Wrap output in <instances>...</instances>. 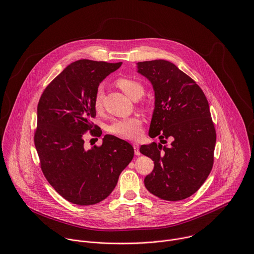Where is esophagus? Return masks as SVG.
<instances>
[{"instance_id":"obj_1","label":"esophagus","mask_w":254,"mask_h":254,"mask_svg":"<svg viewBox=\"0 0 254 254\" xmlns=\"http://www.w3.org/2000/svg\"><path fill=\"white\" fill-rule=\"evenodd\" d=\"M133 147H134L135 154H136V155H140L141 152H140V149H139V145H138L137 143H133Z\"/></svg>"}]
</instances>
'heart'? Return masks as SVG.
Listing matches in <instances>:
<instances>
[{
	"mask_svg": "<svg viewBox=\"0 0 254 254\" xmlns=\"http://www.w3.org/2000/svg\"><path fill=\"white\" fill-rule=\"evenodd\" d=\"M116 85L132 100L136 98H141L145 92L144 86L140 82L131 78H119L116 81ZM103 98V89L99 88L94 98V106L96 109L99 110L102 109ZM108 131L109 134L123 139L136 140L142 135V120L138 116L116 119L110 123L108 127Z\"/></svg>",
	"mask_w": 254,
	"mask_h": 254,
	"instance_id": "heart-1",
	"label": "heart"
}]
</instances>
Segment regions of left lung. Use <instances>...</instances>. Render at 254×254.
Returning <instances> with one entry per match:
<instances>
[{"label":"left lung","mask_w":254,"mask_h":254,"mask_svg":"<svg viewBox=\"0 0 254 254\" xmlns=\"http://www.w3.org/2000/svg\"><path fill=\"white\" fill-rule=\"evenodd\" d=\"M138 71L151 82L155 94L148 135L163 144L171 141L140 147L154 161L145 188L164 200L185 199L202 186L214 162L216 131L207 99L195 81L170 62L138 63Z\"/></svg>","instance_id":"obj_1"}]
</instances>
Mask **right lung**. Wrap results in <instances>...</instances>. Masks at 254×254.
I'll return each instance as SVG.
<instances>
[{"mask_svg": "<svg viewBox=\"0 0 254 254\" xmlns=\"http://www.w3.org/2000/svg\"><path fill=\"white\" fill-rule=\"evenodd\" d=\"M121 64L76 61L46 87L38 104L34 144L42 172L57 192L77 205L108 197L134 156L132 145L112 135H106L101 145L84 147L88 131L102 135L91 121L98 87Z\"/></svg>", "mask_w": 254, "mask_h": 254, "instance_id": "add662e5", "label": "right lung"}]
</instances>
